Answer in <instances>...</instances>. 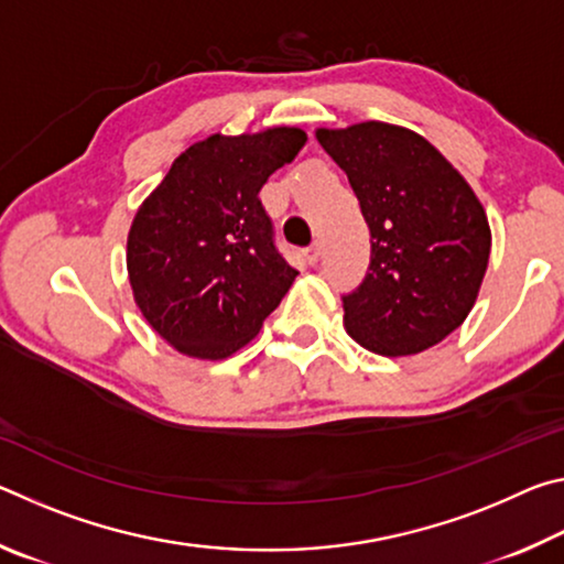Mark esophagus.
<instances>
[{
    "mask_svg": "<svg viewBox=\"0 0 564 564\" xmlns=\"http://www.w3.org/2000/svg\"><path fill=\"white\" fill-rule=\"evenodd\" d=\"M321 259V243H313L308 251H305V261H308V265H316Z\"/></svg>",
    "mask_w": 564,
    "mask_h": 564,
    "instance_id": "1",
    "label": "esophagus"
}]
</instances>
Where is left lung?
<instances>
[{
    "label": "left lung",
    "mask_w": 564,
    "mask_h": 564,
    "mask_svg": "<svg viewBox=\"0 0 564 564\" xmlns=\"http://www.w3.org/2000/svg\"><path fill=\"white\" fill-rule=\"evenodd\" d=\"M370 228L368 273L343 295L348 336L378 356H415L460 326L490 259L482 204L420 133L383 121L318 129Z\"/></svg>",
    "instance_id": "left-lung-1"
}]
</instances>
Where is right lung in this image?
Returning a JSON list of instances; mask_svg holds the SVG:
<instances>
[{
    "instance_id": "add662e5",
    "label": "right lung",
    "mask_w": 564,
    "mask_h": 564,
    "mask_svg": "<svg viewBox=\"0 0 564 564\" xmlns=\"http://www.w3.org/2000/svg\"><path fill=\"white\" fill-rule=\"evenodd\" d=\"M305 131L214 133L188 147L133 216L127 269L149 326L178 352L228 358L256 338L299 271L273 241L259 191Z\"/></svg>"
}]
</instances>
